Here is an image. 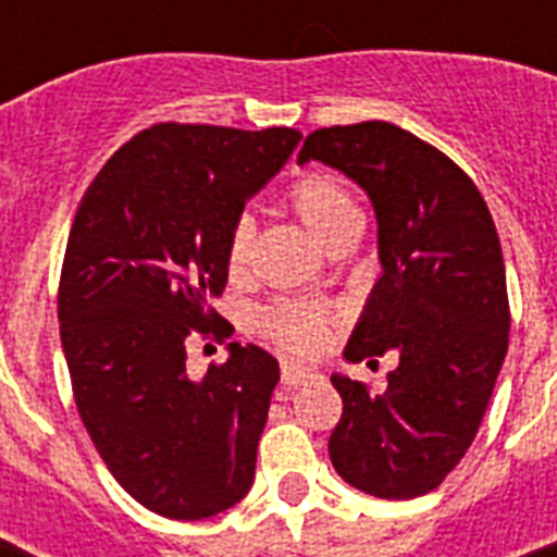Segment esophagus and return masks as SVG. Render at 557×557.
I'll return each instance as SVG.
<instances>
[{
  "label": "esophagus",
  "instance_id": "esophagus-1",
  "mask_svg": "<svg viewBox=\"0 0 557 557\" xmlns=\"http://www.w3.org/2000/svg\"><path fill=\"white\" fill-rule=\"evenodd\" d=\"M314 372L306 370V367L300 364H292V361H283L280 364V381L286 384V387H300V384H306V381H312Z\"/></svg>",
  "mask_w": 557,
  "mask_h": 557
}]
</instances>
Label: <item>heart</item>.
<instances>
[{"mask_svg":"<svg viewBox=\"0 0 557 557\" xmlns=\"http://www.w3.org/2000/svg\"><path fill=\"white\" fill-rule=\"evenodd\" d=\"M292 213L321 239L326 248L352 243L361 227V208L352 199L344 178L330 170H309L297 176L286 190ZM257 227L251 216H239L227 231L225 269L234 283L251 277ZM335 312L309 300H280L260 314V332L271 344L292 356H314L326 344Z\"/></svg>","mask_w":557,"mask_h":557,"instance_id":"heart-1","label":"heart"}]
</instances>
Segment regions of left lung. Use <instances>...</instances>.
I'll list each match as a JSON object with an SVG mask.
<instances>
[{
	"label": "left lung",
	"instance_id": "8db88e82",
	"mask_svg": "<svg viewBox=\"0 0 557 557\" xmlns=\"http://www.w3.org/2000/svg\"><path fill=\"white\" fill-rule=\"evenodd\" d=\"M309 159L364 187L379 219L384 274L344 356H398L379 396L332 375L344 413L330 459L358 492L413 500L466 457L509 349L500 236L466 170L401 126H323L297 152Z\"/></svg>",
	"mask_w": 557,
	"mask_h": 557
}]
</instances>
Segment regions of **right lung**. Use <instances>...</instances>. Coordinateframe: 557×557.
<instances>
[{
	"instance_id": "1",
	"label": "right lung",
	"mask_w": 557,
	"mask_h": 557,
	"mask_svg": "<svg viewBox=\"0 0 557 557\" xmlns=\"http://www.w3.org/2000/svg\"><path fill=\"white\" fill-rule=\"evenodd\" d=\"M304 135L156 124L100 168L65 245L57 318L77 413L121 488L170 520H201L248 494L277 361L227 344L187 375V338L227 341L213 309L227 231Z\"/></svg>"
}]
</instances>
